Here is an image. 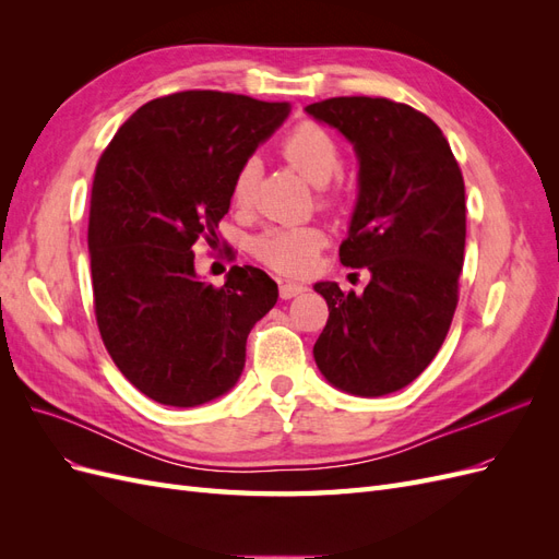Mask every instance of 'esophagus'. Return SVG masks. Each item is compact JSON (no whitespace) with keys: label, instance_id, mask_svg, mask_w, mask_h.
Returning a JSON list of instances; mask_svg holds the SVG:
<instances>
[{"label":"esophagus","instance_id":"1","mask_svg":"<svg viewBox=\"0 0 559 559\" xmlns=\"http://www.w3.org/2000/svg\"><path fill=\"white\" fill-rule=\"evenodd\" d=\"M306 289H308V286L300 284V282H282V284H280V296H282L284 300H289V298L302 294Z\"/></svg>","mask_w":559,"mask_h":559}]
</instances>
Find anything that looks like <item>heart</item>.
Masks as SVG:
<instances>
[{"instance_id": "1", "label": "heart", "mask_w": 559, "mask_h": 559, "mask_svg": "<svg viewBox=\"0 0 559 559\" xmlns=\"http://www.w3.org/2000/svg\"><path fill=\"white\" fill-rule=\"evenodd\" d=\"M282 156L296 173L314 186H326L343 167V148L335 134L317 121H300L282 140ZM257 163L245 160L230 183V198L238 207H249L257 193ZM321 205L335 207L341 193H321ZM326 235L317 226H270L251 242L253 257L284 275H302L314 265Z\"/></svg>"}]
</instances>
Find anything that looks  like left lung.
<instances>
[{
	"label": "left lung",
	"mask_w": 559,
	"mask_h": 559,
	"mask_svg": "<svg viewBox=\"0 0 559 559\" xmlns=\"http://www.w3.org/2000/svg\"><path fill=\"white\" fill-rule=\"evenodd\" d=\"M308 114L359 156V202L341 263L366 267L364 294L319 282L329 321L314 361L343 392L382 396L411 384L441 349L460 300L464 177L427 114L386 97H329Z\"/></svg>",
	"instance_id": "left-lung-1"
}]
</instances>
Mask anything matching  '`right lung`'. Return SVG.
Masks as SVG:
<instances>
[{"instance_id": "add662e5", "label": "right lung", "mask_w": 559, "mask_h": 559, "mask_svg": "<svg viewBox=\"0 0 559 559\" xmlns=\"http://www.w3.org/2000/svg\"><path fill=\"white\" fill-rule=\"evenodd\" d=\"M286 114L289 103L222 91L163 95L97 160L88 249L99 337L130 384L163 405L226 394L249 331L277 302V282L253 265H233L224 286L198 282L193 247L222 238L235 173Z\"/></svg>"}]
</instances>
